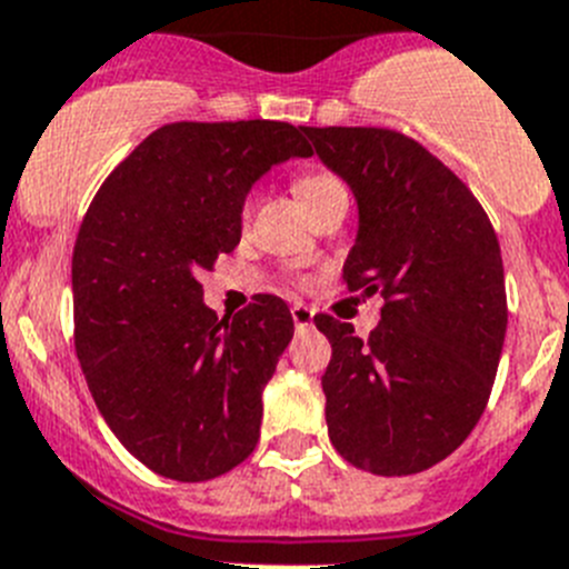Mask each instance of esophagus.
Returning a JSON list of instances; mask_svg holds the SVG:
<instances>
[{"instance_id": "1", "label": "esophagus", "mask_w": 569, "mask_h": 569, "mask_svg": "<svg viewBox=\"0 0 569 569\" xmlns=\"http://www.w3.org/2000/svg\"><path fill=\"white\" fill-rule=\"evenodd\" d=\"M291 320H295L298 329H309V326L315 323V309H309V306L303 303H295L291 306Z\"/></svg>"}]
</instances>
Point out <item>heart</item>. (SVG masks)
Here are the masks:
<instances>
[{
  "label": "heart",
  "instance_id": "heart-1",
  "mask_svg": "<svg viewBox=\"0 0 569 569\" xmlns=\"http://www.w3.org/2000/svg\"><path fill=\"white\" fill-rule=\"evenodd\" d=\"M335 189H343L335 177L329 174H320V171H312V174H303L298 180V194L303 197L306 206H312L315 200H320L323 194H329V191Z\"/></svg>",
  "mask_w": 569,
  "mask_h": 569
}]
</instances>
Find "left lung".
Wrapping results in <instances>:
<instances>
[{"mask_svg":"<svg viewBox=\"0 0 569 569\" xmlns=\"http://www.w3.org/2000/svg\"><path fill=\"white\" fill-rule=\"evenodd\" d=\"M358 200L349 291L380 295L367 340L315 315L332 343L323 375L335 449L375 476L452 456L490 401L507 335L498 237L472 191L421 142L389 128H303Z\"/></svg>","mask_w":569,"mask_h":569,"instance_id":"obj_1","label":"left lung"}]
</instances>
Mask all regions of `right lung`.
Listing matches in <instances>:
<instances>
[{
  "label": "right lung",
  "instance_id": "1",
  "mask_svg": "<svg viewBox=\"0 0 569 569\" xmlns=\"http://www.w3.org/2000/svg\"><path fill=\"white\" fill-rule=\"evenodd\" d=\"M312 157L274 120L171 122L113 168L73 246V343L122 447L174 481H209L251 456L263 387L295 335L257 295L217 320L200 271L234 251L243 202L271 166Z\"/></svg>",
  "mask_w": 569,
  "mask_h": 569
}]
</instances>
